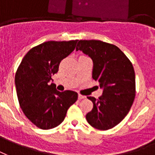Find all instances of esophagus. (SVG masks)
I'll return each instance as SVG.
<instances>
[{
  "instance_id": "obj_1",
  "label": "esophagus",
  "mask_w": 155,
  "mask_h": 155,
  "mask_svg": "<svg viewBox=\"0 0 155 155\" xmlns=\"http://www.w3.org/2000/svg\"><path fill=\"white\" fill-rule=\"evenodd\" d=\"M85 98H86V96H85V95H80V94H79V95H78V99H79V100H82V99H85Z\"/></svg>"
}]
</instances>
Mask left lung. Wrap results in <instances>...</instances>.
Masks as SVG:
<instances>
[{
  "mask_svg": "<svg viewBox=\"0 0 155 155\" xmlns=\"http://www.w3.org/2000/svg\"><path fill=\"white\" fill-rule=\"evenodd\" d=\"M76 51H82L93 61L92 78L103 94L91 96L93 109L86 115L91 126L109 130L117 125L130 111L136 95V79L132 64L117 46L98 40H80Z\"/></svg>",
  "mask_w": 155,
  "mask_h": 155,
  "instance_id": "obj_1",
  "label": "left lung"
}]
</instances>
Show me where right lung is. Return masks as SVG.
Segmentation results:
<instances>
[{"mask_svg": "<svg viewBox=\"0 0 155 155\" xmlns=\"http://www.w3.org/2000/svg\"><path fill=\"white\" fill-rule=\"evenodd\" d=\"M78 41L41 43L25 54L16 71L19 105L24 115L39 128L48 130L59 126L68 108L78 100L77 92H60L55 84L51 83L61 60L74 51Z\"/></svg>", "mask_w": 155, "mask_h": 155, "instance_id": "1", "label": "right lung"}]
</instances>
